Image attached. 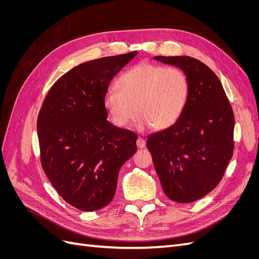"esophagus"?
Here are the masks:
<instances>
[{
  "label": "esophagus",
  "mask_w": 259,
  "mask_h": 259,
  "mask_svg": "<svg viewBox=\"0 0 259 259\" xmlns=\"http://www.w3.org/2000/svg\"><path fill=\"white\" fill-rule=\"evenodd\" d=\"M136 145H137L138 149H143V148L146 147V140L144 138L138 137L137 140H136Z\"/></svg>",
  "instance_id": "obj_1"
}]
</instances>
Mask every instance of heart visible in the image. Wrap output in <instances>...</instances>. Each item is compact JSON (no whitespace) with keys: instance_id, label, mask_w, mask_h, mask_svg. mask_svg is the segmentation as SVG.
I'll return each mask as SVG.
<instances>
[{"instance_id":"b5f03b06","label":"heart","mask_w":259,"mask_h":259,"mask_svg":"<svg viewBox=\"0 0 259 259\" xmlns=\"http://www.w3.org/2000/svg\"><path fill=\"white\" fill-rule=\"evenodd\" d=\"M117 88L104 96L106 112L116 127L126 126L137 112L136 128H168L182 115L189 95V83L182 70L150 62L125 71Z\"/></svg>"}]
</instances>
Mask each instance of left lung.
Returning <instances> with one entry per match:
<instances>
[{"instance_id":"1","label":"left lung","mask_w":259,"mask_h":259,"mask_svg":"<svg viewBox=\"0 0 259 259\" xmlns=\"http://www.w3.org/2000/svg\"><path fill=\"white\" fill-rule=\"evenodd\" d=\"M179 68L189 95L179 119L149 135L147 148L166 197L197 201L221 182L233 152L234 116L224 88L211 70L189 56H155Z\"/></svg>"}]
</instances>
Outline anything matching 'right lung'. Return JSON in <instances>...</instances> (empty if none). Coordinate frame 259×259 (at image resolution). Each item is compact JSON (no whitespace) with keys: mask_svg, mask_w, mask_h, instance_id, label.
<instances>
[{"mask_svg":"<svg viewBox=\"0 0 259 259\" xmlns=\"http://www.w3.org/2000/svg\"><path fill=\"white\" fill-rule=\"evenodd\" d=\"M138 53L77 65L57 80L37 117L41 163L61 198L84 211L114 197L123 164L136 152L134 133L107 121L109 83Z\"/></svg>","mask_w":259,"mask_h":259,"instance_id":"obj_1","label":"right lung"}]
</instances>
